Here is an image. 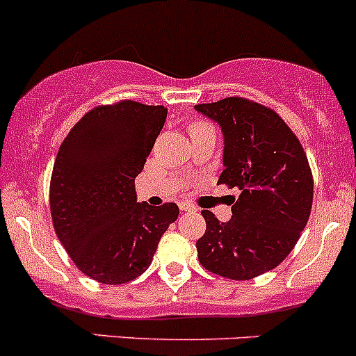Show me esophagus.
Wrapping results in <instances>:
<instances>
[{
  "instance_id": "1",
  "label": "esophagus",
  "mask_w": 356,
  "mask_h": 356,
  "mask_svg": "<svg viewBox=\"0 0 356 356\" xmlns=\"http://www.w3.org/2000/svg\"><path fill=\"white\" fill-rule=\"evenodd\" d=\"M179 208H181V211H193V210H195V207H193L191 203H188V201H182V203L179 204Z\"/></svg>"
}]
</instances>
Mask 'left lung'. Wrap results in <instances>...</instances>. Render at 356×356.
Instances as JSON below:
<instances>
[{
	"instance_id": "8db88e82",
	"label": "left lung",
	"mask_w": 356,
	"mask_h": 356,
	"mask_svg": "<svg viewBox=\"0 0 356 356\" xmlns=\"http://www.w3.org/2000/svg\"><path fill=\"white\" fill-rule=\"evenodd\" d=\"M224 134L218 184L241 191L232 217L220 222L203 210L207 231L196 241L200 264L232 281L277 267L310 217L314 177L300 139L274 110L246 98L196 105Z\"/></svg>"
}]
</instances>
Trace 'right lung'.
Returning a JSON list of instances; mask_svg holds the SVG:
<instances>
[{
	"mask_svg": "<svg viewBox=\"0 0 356 356\" xmlns=\"http://www.w3.org/2000/svg\"><path fill=\"white\" fill-rule=\"evenodd\" d=\"M167 108L124 102L96 106L72 127L53 165L49 210L60 243L88 277L124 284L149 267L179 207L138 203L134 181Z\"/></svg>",
	"mask_w": 356,
	"mask_h": 356,
	"instance_id": "obj_1",
	"label": "right lung"
}]
</instances>
